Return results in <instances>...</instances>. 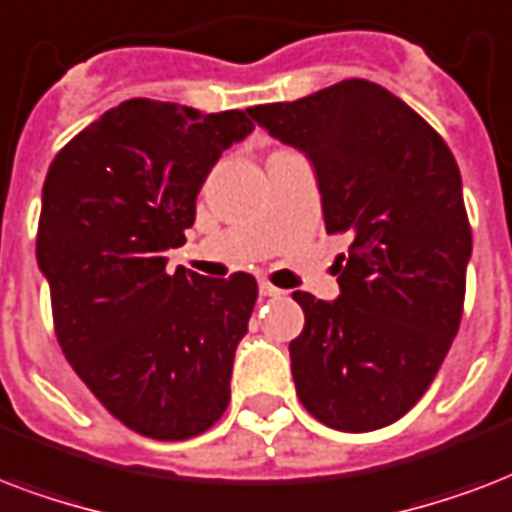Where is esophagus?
<instances>
[{
    "mask_svg": "<svg viewBox=\"0 0 512 512\" xmlns=\"http://www.w3.org/2000/svg\"><path fill=\"white\" fill-rule=\"evenodd\" d=\"M259 293H261V296H269V299H277V296H283V291H280V288H275L272 283H267V280H261V283H259Z\"/></svg>",
    "mask_w": 512,
    "mask_h": 512,
    "instance_id": "obj_1",
    "label": "esophagus"
}]
</instances>
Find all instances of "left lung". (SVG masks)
Segmentation results:
<instances>
[{
    "label": "left lung",
    "mask_w": 512,
    "mask_h": 512,
    "mask_svg": "<svg viewBox=\"0 0 512 512\" xmlns=\"http://www.w3.org/2000/svg\"><path fill=\"white\" fill-rule=\"evenodd\" d=\"M310 157L336 259L339 299L296 291L291 342L301 406L342 433L392 425L433 384L459 331L473 232L457 160L398 95L344 79L291 104L248 109Z\"/></svg>",
    "instance_id": "8db88e82"
}]
</instances>
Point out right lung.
Returning a JSON list of instances; mask_svg holds the SVG:
<instances>
[{
    "label": "right lung",
    "mask_w": 512,
    "mask_h": 512,
    "mask_svg": "<svg viewBox=\"0 0 512 512\" xmlns=\"http://www.w3.org/2000/svg\"><path fill=\"white\" fill-rule=\"evenodd\" d=\"M251 130L240 109L130 98L47 170L37 261L58 344L106 411L154 441L205 433L229 406L259 285L245 272L170 275L165 251L186 243L200 186Z\"/></svg>",
    "instance_id": "obj_1"
}]
</instances>
